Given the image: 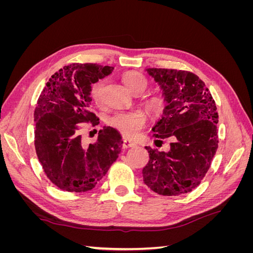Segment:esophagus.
I'll return each mask as SVG.
<instances>
[{
  "label": "esophagus",
  "instance_id": "esophagus-1",
  "mask_svg": "<svg viewBox=\"0 0 253 253\" xmlns=\"http://www.w3.org/2000/svg\"><path fill=\"white\" fill-rule=\"evenodd\" d=\"M135 142L128 140V139H124V141H122V148L124 149H127V148H133L135 147Z\"/></svg>",
  "mask_w": 253,
  "mask_h": 253
}]
</instances>
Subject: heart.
<instances>
[{
  "instance_id": "obj_1",
  "label": "heart",
  "mask_w": 253,
  "mask_h": 253,
  "mask_svg": "<svg viewBox=\"0 0 253 253\" xmlns=\"http://www.w3.org/2000/svg\"><path fill=\"white\" fill-rule=\"evenodd\" d=\"M124 82L132 91H144L148 87V79L140 73L129 72L124 76ZM105 81L103 79L95 82L90 89V96L95 102L101 100ZM166 99L162 96H153L145 102V108L153 117H158L166 110ZM145 122V117L141 112H120L114 114L109 119V125L116 128L126 137H133L140 131Z\"/></svg>"
}]
</instances>
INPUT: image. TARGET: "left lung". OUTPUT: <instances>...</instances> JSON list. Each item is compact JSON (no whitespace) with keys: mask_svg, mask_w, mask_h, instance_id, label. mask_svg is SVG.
I'll return each mask as SVG.
<instances>
[{"mask_svg":"<svg viewBox=\"0 0 253 253\" xmlns=\"http://www.w3.org/2000/svg\"><path fill=\"white\" fill-rule=\"evenodd\" d=\"M147 72L163 88L168 103L153 136L172 142L169 152L145 147L150 159L142 170L143 182L160 195L189 193L205 177L218 148L215 101L193 73L168 68Z\"/></svg>","mask_w":253,"mask_h":253,"instance_id":"obj_1","label":"left lung"}]
</instances>
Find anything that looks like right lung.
I'll return each mask as SVG.
<instances>
[{"label":"right lung","mask_w":253,"mask_h":253,"mask_svg":"<svg viewBox=\"0 0 253 253\" xmlns=\"http://www.w3.org/2000/svg\"><path fill=\"white\" fill-rule=\"evenodd\" d=\"M114 67L73 63L51 76L35 110V148L48 179L67 192H86L109 171L121 151V135L111 126L98 133L95 143L83 144L82 122L99 124L91 108V84Z\"/></svg>","instance_id":"1"}]
</instances>
